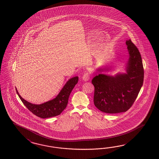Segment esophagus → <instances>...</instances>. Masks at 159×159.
Returning a JSON list of instances; mask_svg holds the SVG:
<instances>
[{"label": "esophagus", "instance_id": "obj_1", "mask_svg": "<svg viewBox=\"0 0 159 159\" xmlns=\"http://www.w3.org/2000/svg\"><path fill=\"white\" fill-rule=\"evenodd\" d=\"M89 78H90V75L88 72H86L83 75L82 79L84 81H87L89 80Z\"/></svg>", "mask_w": 159, "mask_h": 159}]
</instances>
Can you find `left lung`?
I'll return each instance as SVG.
<instances>
[{
    "mask_svg": "<svg viewBox=\"0 0 159 159\" xmlns=\"http://www.w3.org/2000/svg\"><path fill=\"white\" fill-rule=\"evenodd\" d=\"M126 44L129 56L126 72L118 73L115 76L96 73L92 80L95 87L94 105L105 113L126 111L134 102L143 84V64L139 51L130 39L127 40ZM109 70L108 66L97 69L100 72Z\"/></svg>",
    "mask_w": 159,
    "mask_h": 159,
    "instance_id": "obj_1",
    "label": "left lung"
}]
</instances>
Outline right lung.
I'll return each mask as SVG.
<instances>
[{"label":"right lung","mask_w":159,"mask_h":159,"mask_svg":"<svg viewBox=\"0 0 159 159\" xmlns=\"http://www.w3.org/2000/svg\"><path fill=\"white\" fill-rule=\"evenodd\" d=\"M78 76L70 78L66 83L57 97L52 100L40 105L33 104L25 100L18 93L16 89V91L24 105L32 113L41 118H51L60 115L66 108L70 93L78 83Z\"/></svg>","instance_id":"add662e5"}]
</instances>
